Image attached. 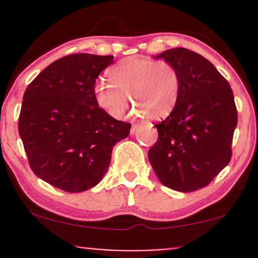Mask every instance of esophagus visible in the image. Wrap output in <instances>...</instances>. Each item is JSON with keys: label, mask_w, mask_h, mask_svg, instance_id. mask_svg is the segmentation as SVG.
I'll use <instances>...</instances> for the list:
<instances>
[{"label": "esophagus", "mask_w": 258, "mask_h": 258, "mask_svg": "<svg viewBox=\"0 0 258 258\" xmlns=\"http://www.w3.org/2000/svg\"><path fill=\"white\" fill-rule=\"evenodd\" d=\"M139 124H133L132 125V129H130V134H132V135H134V134H136L137 133V130H139Z\"/></svg>", "instance_id": "esophagus-1"}]
</instances>
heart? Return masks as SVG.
I'll return each instance as SVG.
<instances>
[{"mask_svg":"<svg viewBox=\"0 0 258 258\" xmlns=\"http://www.w3.org/2000/svg\"><path fill=\"white\" fill-rule=\"evenodd\" d=\"M111 83L95 84L94 97L102 110L114 118H122L132 97L137 112L153 119L167 117L177 104L181 75L168 61L133 56L122 59L109 70Z\"/></svg>","mask_w":258,"mask_h":258,"instance_id":"obj_1","label":"heart"}]
</instances>
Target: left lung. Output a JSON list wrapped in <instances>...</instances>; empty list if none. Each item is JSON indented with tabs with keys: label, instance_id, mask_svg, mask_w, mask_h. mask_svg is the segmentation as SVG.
Instances as JSON below:
<instances>
[{
	"label": "left lung",
	"instance_id": "8db88e82",
	"mask_svg": "<svg viewBox=\"0 0 258 258\" xmlns=\"http://www.w3.org/2000/svg\"><path fill=\"white\" fill-rule=\"evenodd\" d=\"M162 57L178 69L177 104L157 123L158 139L148 156L162 184L190 192L207 186L231 160L237 109L230 84L211 62L185 48Z\"/></svg>",
	"mask_w": 258,
	"mask_h": 258
}]
</instances>
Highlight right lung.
<instances>
[{
	"label": "right lung",
	"instance_id": "1",
	"mask_svg": "<svg viewBox=\"0 0 258 258\" xmlns=\"http://www.w3.org/2000/svg\"><path fill=\"white\" fill-rule=\"evenodd\" d=\"M114 56L72 54L58 58L35 77L23 95L19 133L34 174L67 192L100 183L112 148L132 124L98 107L97 76Z\"/></svg>",
	"mask_w": 258,
	"mask_h": 258
}]
</instances>
